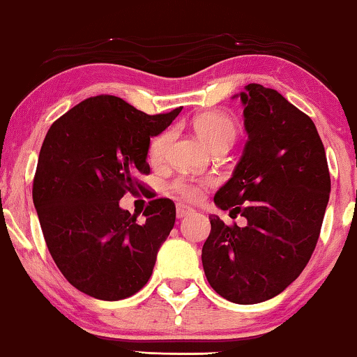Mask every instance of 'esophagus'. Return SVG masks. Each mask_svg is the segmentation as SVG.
Masks as SVG:
<instances>
[{
    "instance_id": "34e87169",
    "label": "esophagus",
    "mask_w": 357,
    "mask_h": 357,
    "mask_svg": "<svg viewBox=\"0 0 357 357\" xmlns=\"http://www.w3.org/2000/svg\"><path fill=\"white\" fill-rule=\"evenodd\" d=\"M192 213H193V208H190V206H187V204H183V203H178L177 204V218L178 219L188 216V214H192Z\"/></svg>"
}]
</instances>
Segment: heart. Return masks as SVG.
<instances>
[{"instance_id":"b5f03b06","label":"heart","mask_w":357,"mask_h":357,"mask_svg":"<svg viewBox=\"0 0 357 357\" xmlns=\"http://www.w3.org/2000/svg\"><path fill=\"white\" fill-rule=\"evenodd\" d=\"M195 130L198 131V135L211 146L216 144H231L237 133V125L234 119H231L224 112H203L195 119ZM170 141V131H164L159 136L151 141L149 146V155L153 160H159L164 158L165 149ZM203 187V180L198 178H190V177H178L174 182V188L178 193H182L183 197L193 198L199 195Z\"/></svg>"}]
</instances>
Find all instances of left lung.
<instances>
[{
	"label": "left lung",
	"mask_w": 357,
	"mask_h": 357,
	"mask_svg": "<svg viewBox=\"0 0 357 357\" xmlns=\"http://www.w3.org/2000/svg\"><path fill=\"white\" fill-rule=\"evenodd\" d=\"M234 97L243 105L248 139L214 204L238 213L247 226L229 227L211 214L202 261L219 296L247 305L281 294L309 263L331 183L310 116L261 84Z\"/></svg>",
	"instance_id": "left-lung-1"
}]
</instances>
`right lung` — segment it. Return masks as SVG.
Masks as SVG:
<instances>
[{
	"instance_id": "obj_1",
	"label": "right lung",
	"mask_w": 357,
	"mask_h": 357,
	"mask_svg": "<svg viewBox=\"0 0 357 357\" xmlns=\"http://www.w3.org/2000/svg\"><path fill=\"white\" fill-rule=\"evenodd\" d=\"M182 107L148 115L115 96L82 100L50 126L38 154L32 198L50 255L76 289L100 301L133 296L153 273L175 224L172 199L158 198L144 221L120 199L149 174L153 136Z\"/></svg>"
}]
</instances>
